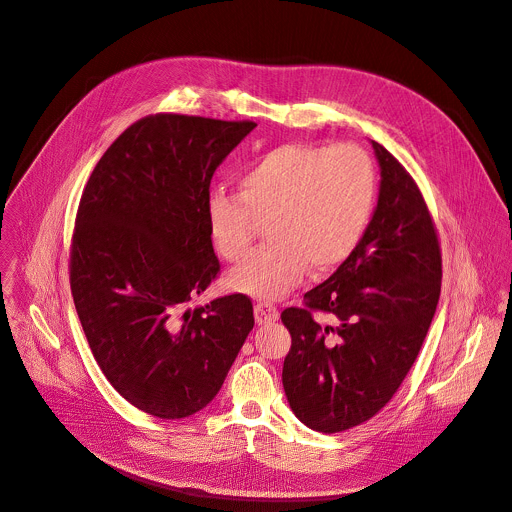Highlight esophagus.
<instances>
[{"mask_svg":"<svg viewBox=\"0 0 512 512\" xmlns=\"http://www.w3.org/2000/svg\"><path fill=\"white\" fill-rule=\"evenodd\" d=\"M277 316H280V312H277V308L269 302H257L255 304V320L257 324H269L273 320H277Z\"/></svg>","mask_w":512,"mask_h":512,"instance_id":"esophagus-1","label":"esophagus"}]
</instances>
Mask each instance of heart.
Here are the masks:
<instances>
[{
    "label": "heart",
    "instance_id": "obj_1",
    "mask_svg": "<svg viewBox=\"0 0 512 512\" xmlns=\"http://www.w3.org/2000/svg\"><path fill=\"white\" fill-rule=\"evenodd\" d=\"M374 198L376 171L359 147L282 145L241 171L239 194L208 196L206 222L218 253L239 261L267 220L269 245L232 269L228 284L273 302L300 282L306 265L324 273L351 255Z\"/></svg>",
    "mask_w": 512,
    "mask_h": 512
}]
</instances>
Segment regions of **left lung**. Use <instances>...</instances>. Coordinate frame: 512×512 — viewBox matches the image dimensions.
Returning a JSON list of instances; mask_svg holds the SVG:
<instances>
[{"label": "left lung", "mask_w": 512, "mask_h": 512, "mask_svg": "<svg viewBox=\"0 0 512 512\" xmlns=\"http://www.w3.org/2000/svg\"><path fill=\"white\" fill-rule=\"evenodd\" d=\"M378 204L363 237L327 282L286 308L292 335L282 382L312 431L341 433L382 410L410 371L441 294L437 232L408 171L376 141ZM314 309L336 322L320 325Z\"/></svg>", "instance_id": "left-lung-1"}]
</instances>
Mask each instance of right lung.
<instances>
[{"mask_svg":"<svg viewBox=\"0 0 512 512\" xmlns=\"http://www.w3.org/2000/svg\"><path fill=\"white\" fill-rule=\"evenodd\" d=\"M255 126L147 116L116 138L83 190L73 302L104 376L147 414L173 421L210 404L255 324L243 294L190 308L220 269L210 179Z\"/></svg>","mask_w":512,"mask_h":512,"instance_id":"add662e5","label":"right lung"}]
</instances>
